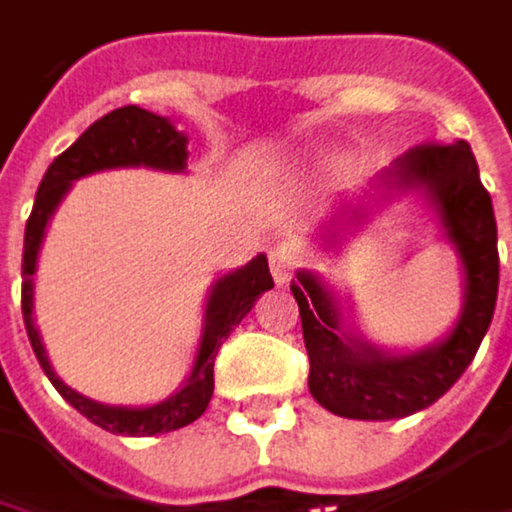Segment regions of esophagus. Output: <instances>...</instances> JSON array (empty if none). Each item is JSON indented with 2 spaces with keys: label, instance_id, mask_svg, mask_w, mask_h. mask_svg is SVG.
Masks as SVG:
<instances>
[{
  "label": "esophagus",
  "instance_id": "obj_1",
  "mask_svg": "<svg viewBox=\"0 0 512 512\" xmlns=\"http://www.w3.org/2000/svg\"><path fill=\"white\" fill-rule=\"evenodd\" d=\"M297 267H300V248L294 242H279L270 251V270H273L276 285H288Z\"/></svg>",
  "mask_w": 512,
  "mask_h": 512
}]
</instances>
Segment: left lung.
<instances>
[{"instance_id":"left-lung-1","label":"left lung","mask_w":512,"mask_h":512,"mask_svg":"<svg viewBox=\"0 0 512 512\" xmlns=\"http://www.w3.org/2000/svg\"><path fill=\"white\" fill-rule=\"evenodd\" d=\"M405 194L429 203L462 264V312L444 339L417 351H384L348 324L342 297L318 273L300 270L291 285L312 363L309 390L318 405L348 420H399L438 402L471 366L495 315L498 227L465 140L426 143L399 155L360 197L339 200L321 242L336 248L366 224L372 203L384 206Z\"/></svg>"}]
</instances>
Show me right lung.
<instances>
[{"instance_id":"1","label":"right lung","mask_w":512,"mask_h":512,"mask_svg":"<svg viewBox=\"0 0 512 512\" xmlns=\"http://www.w3.org/2000/svg\"><path fill=\"white\" fill-rule=\"evenodd\" d=\"M188 161V137L176 131V125L167 116L149 113L137 104L110 110L98 122H92L53 164L47 167L32 215L26 221V236H23V324L32 342V351L50 378V384L59 390V396L77 408L86 420L95 426L113 432V435H131V438H149L161 432L182 429L194 423L209 399H212V366L221 342L233 333V327L251 312L254 300L264 291L273 288L267 254L251 258L245 267L218 276L209 288L206 309H203V330H200V345L194 354V366L182 387L170 393L167 399L146 405V408H122V405H104L95 399H86L83 393L71 390L50 366L47 348L41 342V333L35 327V270H38V251L47 233V224L56 212V206L65 200L71 185L89 173L98 170H113V167H152V170H167V173H182Z\"/></svg>"}]
</instances>
